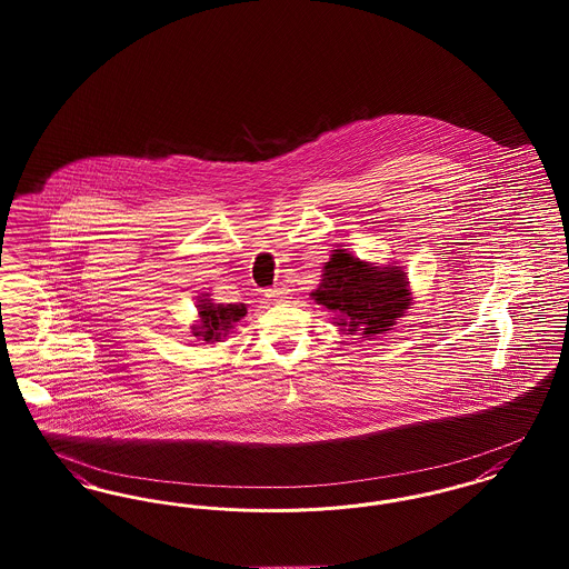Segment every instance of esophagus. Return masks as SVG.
Listing matches in <instances>:
<instances>
[{"mask_svg":"<svg viewBox=\"0 0 569 569\" xmlns=\"http://www.w3.org/2000/svg\"><path fill=\"white\" fill-rule=\"evenodd\" d=\"M264 295L271 298V300H274V302H283V300L288 298V292H286V288H271V290H267Z\"/></svg>","mask_w":569,"mask_h":569,"instance_id":"1","label":"esophagus"}]
</instances>
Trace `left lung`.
I'll return each instance as SVG.
<instances>
[{"instance_id":"8db88e82","label":"left lung","mask_w":569,"mask_h":569,"mask_svg":"<svg viewBox=\"0 0 569 569\" xmlns=\"http://www.w3.org/2000/svg\"><path fill=\"white\" fill-rule=\"evenodd\" d=\"M322 277V286L313 298L339 313L341 322L337 325L348 326L350 335L362 330L371 337L390 330L411 300L403 271L371 267L343 249H335Z\"/></svg>"}]
</instances>
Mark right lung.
<instances>
[{
    "mask_svg": "<svg viewBox=\"0 0 569 569\" xmlns=\"http://www.w3.org/2000/svg\"><path fill=\"white\" fill-rule=\"evenodd\" d=\"M198 313H200V326H193V337H202L204 341H219L230 332V328L237 325L244 313V305H219L211 302L209 298H200L198 302Z\"/></svg>",
    "mask_w": 569,
    "mask_h": 569,
    "instance_id": "add662e5",
    "label": "right lung"
}]
</instances>
